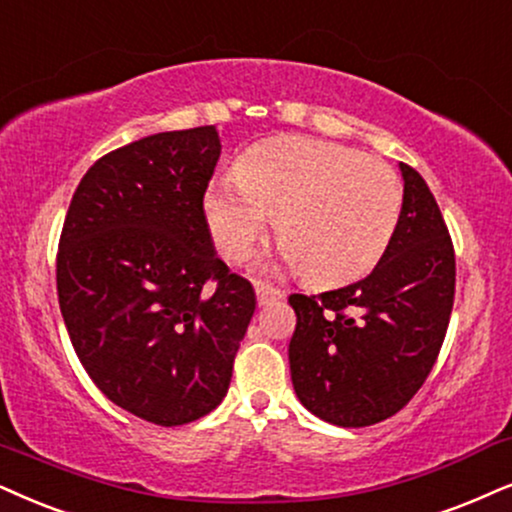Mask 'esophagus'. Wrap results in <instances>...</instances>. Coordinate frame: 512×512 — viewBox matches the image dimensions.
Instances as JSON below:
<instances>
[{
  "label": "esophagus",
  "mask_w": 512,
  "mask_h": 512,
  "mask_svg": "<svg viewBox=\"0 0 512 512\" xmlns=\"http://www.w3.org/2000/svg\"><path fill=\"white\" fill-rule=\"evenodd\" d=\"M255 293H257V302H260V304H271V302L281 300V297H283V290L269 286V283H257Z\"/></svg>",
  "instance_id": "obj_1"
}]
</instances>
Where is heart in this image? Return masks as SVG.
<instances>
[{
  "instance_id": "1",
  "label": "heart",
  "mask_w": 512,
  "mask_h": 512,
  "mask_svg": "<svg viewBox=\"0 0 512 512\" xmlns=\"http://www.w3.org/2000/svg\"><path fill=\"white\" fill-rule=\"evenodd\" d=\"M219 177L205 217L229 262H245L274 215L276 241L312 283L361 276L383 257L401 215V184L383 160L314 139H271Z\"/></svg>"
}]
</instances>
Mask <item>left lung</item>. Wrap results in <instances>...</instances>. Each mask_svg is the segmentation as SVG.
Wrapping results in <instances>:
<instances>
[{"mask_svg": "<svg viewBox=\"0 0 512 512\" xmlns=\"http://www.w3.org/2000/svg\"><path fill=\"white\" fill-rule=\"evenodd\" d=\"M397 231L371 274L319 295H290L297 323L290 375L304 409L366 428L413 399L442 349L456 295V255L425 179L401 163Z\"/></svg>", "mask_w": 512, "mask_h": 512, "instance_id": "obj_1", "label": "left lung"}]
</instances>
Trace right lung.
I'll return each instance as SVG.
<instances>
[{"label": "right lung", "mask_w": 512, "mask_h": 512, "mask_svg": "<svg viewBox=\"0 0 512 512\" xmlns=\"http://www.w3.org/2000/svg\"><path fill=\"white\" fill-rule=\"evenodd\" d=\"M219 153L212 125L115 148L82 177L58 241L77 359L113 404L163 428L217 409L255 314V290L215 255L205 219Z\"/></svg>", "instance_id": "right-lung-1"}]
</instances>
